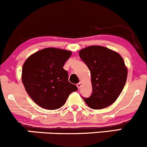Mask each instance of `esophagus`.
<instances>
[{
    "label": "esophagus",
    "mask_w": 147,
    "mask_h": 147,
    "mask_svg": "<svg viewBox=\"0 0 147 147\" xmlns=\"http://www.w3.org/2000/svg\"><path fill=\"white\" fill-rule=\"evenodd\" d=\"M81 86H82V82H79L78 84H77V86H78V89H80V88L81 87Z\"/></svg>",
    "instance_id": "obj_1"
}]
</instances>
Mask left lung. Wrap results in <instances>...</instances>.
<instances>
[{
    "mask_svg": "<svg viewBox=\"0 0 147 147\" xmlns=\"http://www.w3.org/2000/svg\"><path fill=\"white\" fill-rule=\"evenodd\" d=\"M80 58L91 72L92 94L83 98L92 109H104L118 98L125 84L127 69L120 54L101 46L84 48Z\"/></svg>",
    "mask_w": 147,
    "mask_h": 147,
    "instance_id": "8db88e82",
    "label": "left lung"
}]
</instances>
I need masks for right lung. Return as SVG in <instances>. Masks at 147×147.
Masks as SVG:
<instances>
[{"mask_svg": "<svg viewBox=\"0 0 147 147\" xmlns=\"http://www.w3.org/2000/svg\"><path fill=\"white\" fill-rule=\"evenodd\" d=\"M72 52L47 48L36 52L24 62L22 80L26 92L37 105L49 110L62 107L69 95L78 90L68 81L63 69Z\"/></svg>", "mask_w": 147, "mask_h": 147, "instance_id": "add662e5", "label": "right lung"}]
</instances>
